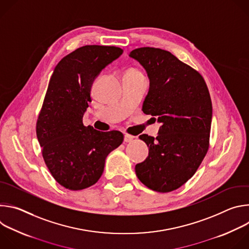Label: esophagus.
<instances>
[{
    "instance_id": "34e87169",
    "label": "esophagus",
    "mask_w": 249,
    "mask_h": 249,
    "mask_svg": "<svg viewBox=\"0 0 249 249\" xmlns=\"http://www.w3.org/2000/svg\"><path fill=\"white\" fill-rule=\"evenodd\" d=\"M133 139H134V137L131 135H128V134L124 135V142H126V143H131Z\"/></svg>"
}]
</instances>
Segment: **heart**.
<instances>
[{
	"label": "heart",
	"mask_w": 249,
	"mask_h": 249,
	"mask_svg": "<svg viewBox=\"0 0 249 249\" xmlns=\"http://www.w3.org/2000/svg\"><path fill=\"white\" fill-rule=\"evenodd\" d=\"M124 76H135V77H143V74H142V72L140 70L138 69H135V68H131V69H128L126 72H125V75Z\"/></svg>",
	"instance_id": "obj_1"
}]
</instances>
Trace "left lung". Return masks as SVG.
<instances>
[{
	"label": "left lung",
	"mask_w": 249,
	"mask_h": 249,
	"mask_svg": "<svg viewBox=\"0 0 249 249\" xmlns=\"http://www.w3.org/2000/svg\"><path fill=\"white\" fill-rule=\"evenodd\" d=\"M130 57L145 68L150 79L142 110L162 124L157 138L140 136L149 156L136 164L135 171L148 188L171 192L191 178L209 150L210 92L198 71L166 50L142 47Z\"/></svg>",
	"instance_id": "1"
}]
</instances>
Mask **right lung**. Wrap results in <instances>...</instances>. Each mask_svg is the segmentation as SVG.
Returning a JSON list of instances; mask_svg holds the SVG:
<instances>
[{
	"label": "right lung",
	"instance_id": "right-lung-1",
	"mask_svg": "<svg viewBox=\"0 0 249 249\" xmlns=\"http://www.w3.org/2000/svg\"><path fill=\"white\" fill-rule=\"evenodd\" d=\"M122 53L116 46L80 47L61 59L50 78L36 136L50 173L69 190L95 184L106 157L123 142L119 131L100 132L83 123L94 79Z\"/></svg>",
	"mask_w": 249,
	"mask_h": 249
}]
</instances>
